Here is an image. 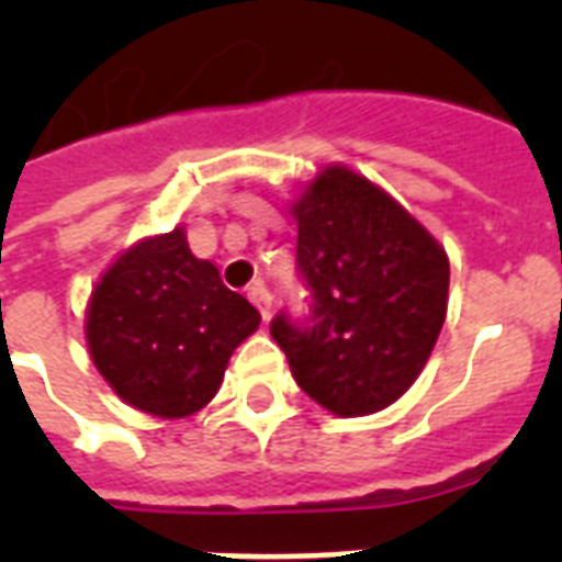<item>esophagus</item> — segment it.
Wrapping results in <instances>:
<instances>
[{"label": "esophagus", "mask_w": 562, "mask_h": 562, "mask_svg": "<svg viewBox=\"0 0 562 562\" xmlns=\"http://www.w3.org/2000/svg\"><path fill=\"white\" fill-rule=\"evenodd\" d=\"M247 297L254 300V306L262 312V317H271V291H268V285H265V280H256L250 282V289H247Z\"/></svg>", "instance_id": "esophagus-1"}]
</instances>
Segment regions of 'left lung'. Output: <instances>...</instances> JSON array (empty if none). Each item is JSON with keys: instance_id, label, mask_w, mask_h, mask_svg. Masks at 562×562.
Masks as SVG:
<instances>
[{"instance_id": "obj_1", "label": "left lung", "mask_w": 562, "mask_h": 562, "mask_svg": "<svg viewBox=\"0 0 562 562\" xmlns=\"http://www.w3.org/2000/svg\"><path fill=\"white\" fill-rule=\"evenodd\" d=\"M297 277L308 312L271 321L297 384L338 417L387 408L435 350L449 259L408 210L344 166L294 203Z\"/></svg>"}]
</instances>
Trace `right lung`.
Instances as JSON below:
<instances>
[{
	"label": "right lung",
	"instance_id": "right-lung-1",
	"mask_svg": "<svg viewBox=\"0 0 562 562\" xmlns=\"http://www.w3.org/2000/svg\"><path fill=\"white\" fill-rule=\"evenodd\" d=\"M259 312L189 250L183 229L145 238L101 277L87 308L99 373L134 408L189 417L218 393L227 361Z\"/></svg>",
	"mask_w": 562,
	"mask_h": 562
}]
</instances>
